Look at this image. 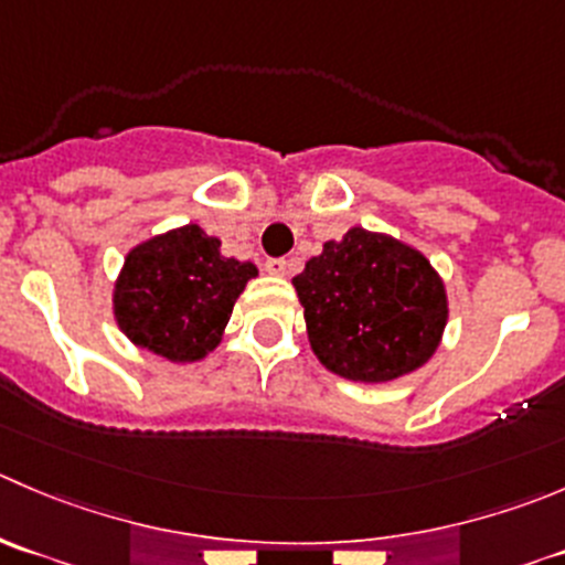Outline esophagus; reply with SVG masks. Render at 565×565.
<instances>
[{"instance_id": "esophagus-1", "label": "esophagus", "mask_w": 565, "mask_h": 565, "mask_svg": "<svg viewBox=\"0 0 565 565\" xmlns=\"http://www.w3.org/2000/svg\"><path fill=\"white\" fill-rule=\"evenodd\" d=\"M287 259H267L265 262V270L270 273V276H287Z\"/></svg>"}]
</instances>
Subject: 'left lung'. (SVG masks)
<instances>
[{
    "instance_id": "obj_1",
    "label": "left lung",
    "mask_w": 565,
    "mask_h": 565,
    "mask_svg": "<svg viewBox=\"0 0 565 565\" xmlns=\"http://www.w3.org/2000/svg\"><path fill=\"white\" fill-rule=\"evenodd\" d=\"M326 370L386 383L428 364L447 326V289L425 254L353 226L292 278Z\"/></svg>"
}]
</instances>
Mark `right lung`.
Returning a JSON list of instances; mask_svg holds the SVG:
<instances>
[{
	"instance_id": "right-lung-1",
	"label": "right lung",
	"mask_w": 565,
	"mask_h": 565,
	"mask_svg": "<svg viewBox=\"0 0 565 565\" xmlns=\"http://www.w3.org/2000/svg\"><path fill=\"white\" fill-rule=\"evenodd\" d=\"M254 262L228 259L201 226L171 228L126 254L113 289V315L131 344L173 364L201 361L221 344Z\"/></svg>"
}]
</instances>
